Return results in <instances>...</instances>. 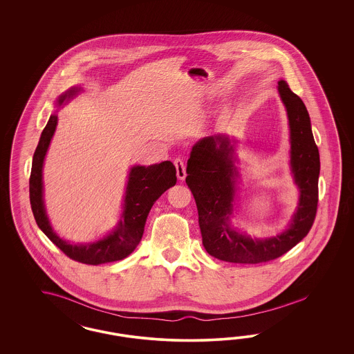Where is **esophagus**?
<instances>
[{"label":"esophagus","instance_id":"esophagus-1","mask_svg":"<svg viewBox=\"0 0 354 354\" xmlns=\"http://www.w3.org/2000/svg\"><path fill=\"white\" fill-rule=\"evenodd\" d=\"M174 165H175V167H176V175H178V179L184 180V179H185V176H187L184 161L180 160V158H176V160L174 161Z\"/></svg>","mask_w":354,"mask_h":354}]
</instances>
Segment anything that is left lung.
Instances as JSON below:
<instances>
[{"label":"left lung","mask_w":354,"mask_h":354,"mask_svg":"<svg viewBox=\"0 0 354 354\" xmlns=\"http://www.w3.org/2000/svg\"><path fill=\"white\" fill-rule=\"evenodd\" d=\"M290 126V167L299 203L290 223L271 237H250L232 225L240 172L235 165V138L216 133L197 141L187 162L185 183L198 210V225L206 252L225 262L262 263L283 256L310 231L318 205L319 151L311 132L309 113L284 80L278 83Z\"/></svg>","instance_id":"left-lung-1"}]
</instances>
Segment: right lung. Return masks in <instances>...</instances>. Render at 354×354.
I'll use <instances>...</instances> for the list:
<instances>
[{
    "label": "right lung",
    "mask_w": 354,
    "mask_h": 354,
    "mask_svg": "<svg viewBox=\"0 0 354 354\" xmlns=\"http://www.w3.org/2000/svg\"><path fill=\"white\" fill-rule=\"evenodd\" d=\"M82 92L80 88H70L57 100V106L62 107ZM58 115L54 113L41 132L40 141L35 150L30 178V201L35 221L39 228L59 248L67 257L86 265H101L120 261L139 245L144 227L151 206L172 185L176 184V169L172 162L165 161L150 166L135 165L129 169V180L123 197V210L117 225L96 241L73 244L57 235L50 225L44 204L43 166L45 156Z\"/></svg>",
    "instance_id": "1"
}]
</instances>
